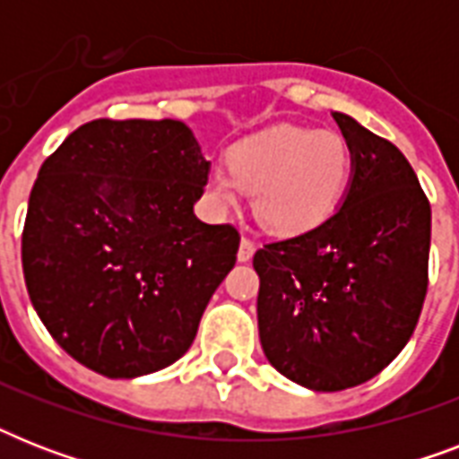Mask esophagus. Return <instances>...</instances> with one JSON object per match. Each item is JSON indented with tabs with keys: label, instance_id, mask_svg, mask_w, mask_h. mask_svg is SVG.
I'll list each match as a JSON object with an SVG mask.
<instances>
[{
	"label": "esophagus",
	"instance_id": "34e87169",
	"mask_svg": "<svg viewBox=\"0 0 459 459\" xmlns=\"http://www.w3.org/2000/svg\"><path fill=\"white\" fill-rule=\"evenodd\" d=\"M255 250H257V245L252 243L250 238H243V240H240V250H238V259H240V262H250Z\"/></svg>",
	"mask_w": 459,
	"mask_h": 459
}]
</instances>
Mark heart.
<instances>
[{
	"label": "heart",
	"mask_w": 459,
	"mask_h": 459,
	"mask_svg": "<svg viewBox=\"0 0 459 459\" xmlns=\"http://www.w3.org/2000/svg\"><path fill=\"white\" fill-rule=\"evenodd\" d=\"M226 168L209 173L207 195L219 209H233L252 193L262 226L279 236H300L333 214L352 178V150L333 131L273 126L238 140Z\"/></svg>",
	"instance_id": "obj_1"
}]
</instances>
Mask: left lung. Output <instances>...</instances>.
<instances>
[{
  "mask_svg": "<svg viewBox=\"0 0 459 459\" xmlns=\"http://www.w3.org/2000/svg\"><path fill=\"white\" fill-rule=\"evenodd\" d=\"M352 150L342 207L255 252L266 359L312 391H345L407 345L429 288L431 204L398 147L335 111Z\"/></svg>",
  "mask_w": 459,
  "mask_h": 459,
  "instance_id": "left-lung-1",
  "label": "left lung"
}]
</instances>
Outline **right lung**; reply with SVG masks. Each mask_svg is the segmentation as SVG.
<instances>
[{
    "label": "right lung",
    "mask_w": 459,
    "mask_h": 459,
    "mask_svg": "<svg viewBox=\"0 0 459 459\" xmlns=\"http://www.w3.org/2000/svg\"><path fill=\"white\" fill-rule=\"evenodd\" d=\"M209 161L180 121L95 118L39 169L21 259L35 312L109 378L164 369L193 345L240 233L200 221Z\"/></svg>",
    "instance_id": "add662e5"
}]
</instances>
